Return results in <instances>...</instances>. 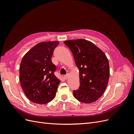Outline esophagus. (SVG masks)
Returning <instances> with one entry per match:
<instances>
[{"mask_svg":"<svg viewBox=\"0 0 134 134\" xmlns=\"http://www.w3.org/2000/svg\"><path fill=\"white\" fill-rule=\"evenodd\" d=\"M68 78H69V74H66V75L64 76V78L65 79H68Z\"/></svg>","mask_w":134,"mask_h":134,"instance_id":"1","label":"esophagus"}]
</instances>
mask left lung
Returning a JSON list of instances; mask_svg holds the SVG:
<instances>
[{
	"label": "left lung",
	"mask_w": 134,
	"mask_h": 134,
	"mask_svg": "<svg viewBox=\"0 0 134 134\" xmlns=\"http://www.w3.org/2000/svg\"><path fill=\"white\" fill-rule=\"evenodd\" d=\"M70 48L79 71L80 86L73 91L81 102L91 103L102 96L108 83L109 66L106 55L90 41L77 39L65 41Z\"/></svg>",
	"instance_id": "obj_1"
}]
</instances>
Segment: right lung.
Instances as JSON below:
<instances>
[{"mask_svg": "<svg viewBox=\"0 0 134 134\" xmlns=\"http://www.w3.org/2000/svg\"><path fill=\"white\" fill-rule=\"evenodd\" d=\"M58 41L37 43L23 56L19 67V79L27 98L37 104H46L56 96L61 81L54 72L51 57Z\"/></svg>", "mask_w": 134, "mask_h": 134, "instance_id": "1", "label": "right lung"}]
</instances>
